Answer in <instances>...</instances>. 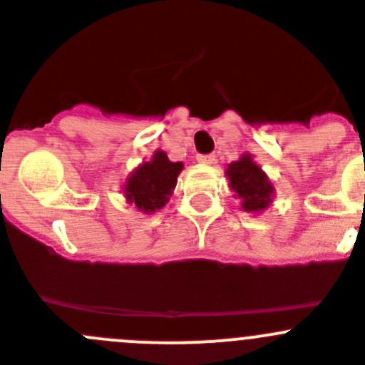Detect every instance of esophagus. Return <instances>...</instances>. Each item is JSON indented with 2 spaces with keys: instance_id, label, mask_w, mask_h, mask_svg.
<instances>
[{
  "instance_id": "34e87169",
  "label": "esophagus",
  "mask_w": 365,
  "mask_h": 365,
  "mask_svg": "<svg viewBox=\"0 0 365 365\" xmlns=\"http://www.w3.org/2000/svg\"><path fill=\"white\" fill-rule=\"evenodd\" d=\"M197 160L202 163V165H213L215 163V155H212V153H200V155H197Z\"/></svg>"
}]
</instances>
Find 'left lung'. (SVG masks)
Returning <instances> with one entry per match:
<instances>
[{
    "label": "left lung",
    "instance_id": "obj_1",
    "mask_svg": "<svg viewBox=\"0 0 365 365\" xmlns=\"http://www.w3.org/2000/svg\"><path fill=\"white\" fill-rule=\"evenodd\" d=\"M230 186L242 199V208L246 212H260L272 202L273 186L267 180L266 173L252 160V155H242L226 170Z\"/></svg>",
    "mask_w": 365,
    "mask_h": 365
}]
</instances>
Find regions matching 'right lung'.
I'll list each match as a JSON object with an SVG mask.
<instances>
[{
	"instance_id": "1",
	"label": "right lung",
	"mask_w": 365,
	"mask_h": 365,
	"mask_svg": "<svg viewBox=\"0 0 365 365\" xmlns=\"http://www.w3.org/2000/svg\"><path fill=\"white\" fill-rule=\"evenodd\" d=\"M182 163H172L165 152H155L150 163L141 165L125 185V195L141 212L152 213L168 202L177 185Z\"/></svg>"
}]
</instances>
